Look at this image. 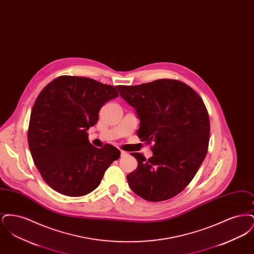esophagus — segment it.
Listing matches in <instances>:
<instances>
[{"instance_id": "34e87169", "label": "esophagus", "mask_w": 254, "mask_h": 254, "mask_svg": "<svg viewBox=\"0 0 254 254\" xmlns=\"http://www.w3.org/2000/svg\"><path fill=\"white\" fill-rule=\"evenodd\" d=\"M127 151H124V150H121V157H124V156H127Z\"/></svg>"}]
</instances>
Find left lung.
<instances>
[{
    "instance_id": "8db88e82",
    "label": "left lung",
    "mask_w": 254,
    "mask_h": 254,
    "mask_svg": "<svg viewBox=\"0 0 254 254\" xmlns=\"http://www.w3.org/2000/svg\"><path fill=\"white\" fill-rule=\"evenodd\" d=\"M116 88L136 110L138 137L153 143L152 157L131 153L138 167L127 176L130 189L150 202L176 196L193 179L207 152L210 128L203 100L190 86L170 79Z\"/></svg>"
}]
</instances>
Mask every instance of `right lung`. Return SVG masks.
I'll use <instances>...</instances> for the list:
<instances>
[{"label":"right lung","mask_w":254,"mask_h":254,"mask_svg":"<svg viewBox=\"0 0 254 254\" xmlns=\"http://www.w3.org/2000/svg\"><path fill=\"white\" fill-rule=\"evenodd\" d=\"M118 95L112 85L67 75L54 79L40 92L27 140L37 169L54 190L73 197L89 193L119 159L118 148L109 144L98 148L86 133L98 122L101 108Z\"/></svg>","instance_id":"add662e5"}]
</instances>
